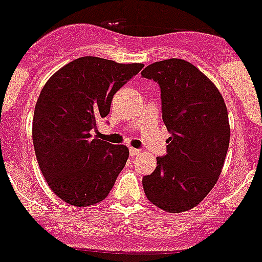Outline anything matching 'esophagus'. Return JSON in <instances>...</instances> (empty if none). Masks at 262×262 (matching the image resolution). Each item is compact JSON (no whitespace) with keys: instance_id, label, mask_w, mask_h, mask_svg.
<instances>
[{"instance_id":"1","label":"esophagus","mask_w":262,"mask_h":262,"mask_svg":"<svg viewBox=\"0 0 262 262\" xmlns=\"http://www.w3.org/2000/svg\"><path fill=\"white\" fill-rule=\"evenodd\" d=\"M140 151H141V150L135 149V147H130V155H131V157H136V155L140 154Z\"/></svg>"}]
</instances>
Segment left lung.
<instances>
[{
  "label": "left lung",
  "mask_w": 262,
  "mask_h": 262,
  "mask_svg": "<svg viewBox=\"0 0 262 262\" xmlns=\"http://www.w3.org/2000/svg\"><path fill=\"white\" fill-rule=\"evenodd\" d=\"M160 86L162 115L170 137L167 155L142 178L150 203L167 213L198 206L215 186L229 146L224 99L198 67L180 58L154 62L141 71Z\"/></svg>",
  "instance_id": "obj_1"
}]
</instances>
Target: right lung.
Wrapping results in <instances>:
<instances>
[{
    "mask_svg": "<svg viewBox=\"0 0 262 262\" xmlns=\"http://www.w3.org/2000/svg\"><path fill=\"white\" fill-rule=\"evenodd\" d=\"M144 67L99 57L74 59L40 92L33 117V144L44 180L64 203L89 206L112 190L128 147L93 137L113 95Z\"/></svg>",
    "mask_w": 262,
    "mask_h": 262,
    "instance_id": "1",
    "label": "right lung"
}]
</instances>
